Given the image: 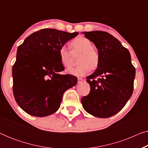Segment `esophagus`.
I'll return each mask as SVG.
<instances>
[{
	"label": "esophagus",
	"mask_w": 148,
	"mask_h": 148,
	"mask_svg": "<svg viewBox=\"0 0 148 148\" xmlns=\"http://www.w3.org/2000/svg\"><path fill=\"white\" fill-rule=\"evenodd\" d=\"M78 84H81V83H82L83 81H84V79H83L82 78H78Z\"/></svg>",
	"instance_id": "obj_1"
}]
</instances>
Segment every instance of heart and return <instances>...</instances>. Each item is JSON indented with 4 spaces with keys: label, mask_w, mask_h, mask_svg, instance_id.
Wrapping results in <instances>:
<instances>
[{
    "label": "heart",
    "mask_w": 148,
    "mask_h": 148,
    "mask_svg": "<svg viewBox=\"0 0 148 148\" xmlns=\"http://www.w3.org/2000/svg\"><path fill=\"white\" fill-rule=\"evenodd\" d=\"M73 53H81L79 57L77 67L67 69L68 73L76 77H84L90 72L91 69H96L100 61V55L98 50L93 48L92 42L87 38L79 36L71 43ZM72 52L66 47L62 46L58 49V56L60 62L64 67L72 65Z\"/></svg>",
    "instance_id": "obj_1"
}]
</instances>
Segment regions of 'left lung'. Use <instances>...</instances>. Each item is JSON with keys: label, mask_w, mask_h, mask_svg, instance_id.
Here are the masks:
<instances>
[{"label": "left lung", "mask_w": 148, "mask_h": 148, "mask_svg": "<svg viewBox=\"0 0 148 148\" xmlns=\"http://www.w3.org/2000/svg\"><path fill=\"white\" fill-rule=\"evenodd\" d=\"M98 49L100 61L87 77L90 92L82 98L89 114L108 118L118 113L133 94L135 69L131 54L116 38L102 31L82 32Z\"/></svg>", "instance_id": "left-lung-1"}]
</instances>
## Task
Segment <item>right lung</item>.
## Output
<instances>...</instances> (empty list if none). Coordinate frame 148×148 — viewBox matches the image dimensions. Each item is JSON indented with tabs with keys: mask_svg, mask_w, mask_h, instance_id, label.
<instances>
[{
	"mask_svg": "<svg viewBox=\"0 0 148 148\" xmlns=\"http://www.w3.org/2000/svg\"><path fill=\"white\" fill-rule=\"evenodd\" d=\"M78 32L42 29L25 38L17 48L13 66V94L20 108L32 116L44 117L59 108L62 95L77 78L61 75L64 69L58 49Z\"/></svg>",
	"mask_w": 148,
	"mask_h": 148,
	"instance_id": "right-lung-1",
	"label": "right lung"
}]
</instances>
